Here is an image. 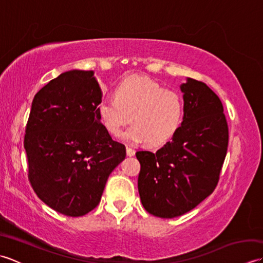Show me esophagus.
Masks as SVG:
<instances>
[{
	"mask_svg": "<svg viewBox=\"0 0 263 263\" xmlns=\"http://www.w3.org/2000/svg\"><path fill=\"white\" fill-rule=\"evenodd\" d=\"M136 154V150L132 149L131 147H126V155L130 156V157H132V156H135Z\"/></svg>",
	"mask_w": 263,
	"mask_h": 263,
	"instance_id": "1",
	"label": "esophagus"
}]
</instances>
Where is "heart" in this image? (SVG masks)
I'll use <instances>...</instances> for the list:
<instances>
[{
    "label": "heart",
    "instance_id": "obj_1",
    "mask_svg": "<svg viewBox=\"0 0 263 263\" xmlns=\"http://www.w3.org/2000/svg\"><path fill=\"white\" fill-rule=\"evenodd\" d=\"M97 113L111 136H120L132 120L135 124L124 133L127 141L160 146L180 126L183 103L177 92L149 78L128 77L115 86L114 98L100 100Z\"/></svg>",
    "mask_w": 263,
    "mask_h": 263
}]
</instances>
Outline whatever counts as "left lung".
Listing matches in <instances>:
<instances>
[{
	"label": "left lung",
	"mask_w": 263,
	"mask_h": 263,
	"mask_svg": "<svg viewBox=\"0 0 263 263\" xmlns=\"http://www.w3.org/2000/svg\"><path fill=\"white\" fill-rule=\"evenodd\" d=\"M182 125L157 153L138 152V190L143 208L174 218L195 208L216 189L228 147V125L219 97L204 82L181 85Z\"/></svg>",
	"instance_id": "left-lung-1"
}]
</instances>
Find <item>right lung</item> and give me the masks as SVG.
<instances>
[{
  "instance_id": "add662e5",
  "label": "right lung",
  "mask_w": 263,
  "mask_h": 263,
  "mask_svg": "<svg viewBox=\"0 0 263 263\" xmlns=\"http://www.w3.org/2000/svg\"><path fill=\"white\" fill-rule=\"evenodd\" d=\"M102 89L93 71L71 70L33 97L24 146L28 178L44 203L69 217L98 205L125 146L114 141L97 113Z\"/></svg>"
}]
</instances>
